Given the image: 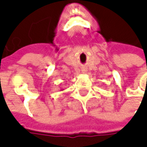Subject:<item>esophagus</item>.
Here are the masks:
<instances>
[{
  "mask_svg": "<svg viewBox=\"0 0 147 147\" xmlns=\"http://www.w3.org/2000/svg\"><path fill=\"white\" fill-rule=\"evenodd\" d=\"M83 71H84V72H85V71H86V70H85V69H84V70H83Z\"/></svg>",
  "mask_w": 147,
  "mask_h": 147,
  "instance_id": "obj_1",
  "label": "esophagus"
}]
</instances>
